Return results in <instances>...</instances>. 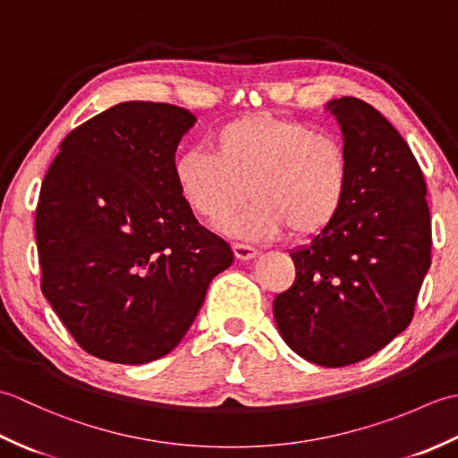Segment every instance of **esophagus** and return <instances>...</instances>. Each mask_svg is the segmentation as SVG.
I'll return each instance as SVG.
<instances>
[{
	"label": "esophagus",
	"mask_w": 458,
	"mask_h": 458,
	"mask_svg": "<svg viewBox=\"0 0 458 458\" xmlns=\"http://www.w3.org/2000/svg\"><path fill=\"white\" fill-rule=\"evenodd\" d=\"M232 250H234V256L238 259H254L258 256V250L254 246L248 244H232Z\"/></svg>",
	"instance_id": "esophagus-1"
}]
</instances>
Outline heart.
<instances>
[{
  "label": "heart",
  "instance_id": "b5f03b06",
  "mask_svg": "<svg viewBox=\"0 0 458 458\" xmlns=\"http://www.w3.org/2000/svg\"><path fill=\"white\" fill-rule=\"evenodd\" d=\"M189 208L240 238L266 240L285 228L295 238L323 232L343 210L350 187V155L336 133L266 114L232 120L212 135V149L189 148L173 165Z\"/></svg>",
  "mask_w": 458,
  "mask_h": 458
}]
</instances>
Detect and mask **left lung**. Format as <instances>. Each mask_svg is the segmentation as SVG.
<instances>
[{
    "mask_svg": "<svg viewBox=\"0 0 458 458\" xmlns=\"http://www.w3.org/2000/svg\"><path fill=\"white\" fill-rule=\"evenodd\" d=\"M350 155L343 210L291 251L295 281L274 301L281 338L309 362L340 368L407 328L431 266L425 179L410 145L374 106L328 102Z\"/></svg>",
    "mask_w": 458,
    "mask_h": 458,
    "instance_id": "obj_1",
    "label": "left lung"
}]
</instances>
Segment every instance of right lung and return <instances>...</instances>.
Segmentation results:
<instances>
[{
	"instance_id": "obj_1",
	"label": "right lung",
	"mask_w": 458,
	"mask_h": 458,
	"mask_svg": "<svg viewBox=\"0 0 458 458\" xmlns=\"http://www.w3.org/2000/svg\"><path fill=\"white\" fill-rule=\"evenodd\" d=\"M197 118L123 102L61 143L38 194L41 289L86 352L145 364L187 335L230 246L194 218L174 182V151Z\"/></svg>"
}]
</instances>
